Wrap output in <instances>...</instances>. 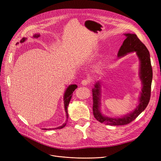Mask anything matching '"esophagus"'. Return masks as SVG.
Here are the masks:
<instances>
[{"mask_svg": "<svg viewBox=\"0 0 161 161\" xmlns=\"http://www.w3.org/2000/svg\"><path fill=\"white\" fill-rule=\"evenodd\" d=\"M90 83V80L89 79H85V80H83L81 81V84L83 86H87L88 84Z\"/></svg>", "mask_w": 161, "mask_h": 161, "instance_id": "34e87169", "label": "esophagus"}]
</instances>
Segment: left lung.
Listing matches in <instances>:
<instances>
[{
    "mask_svg": "<svg viewBox=\"0 0 161 161\" xmlns=\"http://www.w3.org/2000/svg\"><path fill=\"white\" fill-rule=\"evenodd\" d=\"M124 35L126 38L118 52L117 57H121L129 53L136 52L140 62L139 75L142 83V89L138 105L133 112L121 117H109L104 115L100 112V85L99 81L95 84L94 88L92 89L93 115L97 121L107 125L117 126L130 123L144 110L150 100L153 70L149 51L137 37L136 35L130 33Z\"/></svg>",
    "mask_w": 161,
    "mask_h": 161,
    "instance_id": "8db88e82",
    "label": "left lung"
}]
</instances>
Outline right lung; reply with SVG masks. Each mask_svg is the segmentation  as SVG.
Segmentation results:
<instances>
[{"mask_svg":"<svg viewBox=\"0 0 161 161\" xmlns=\"http://www.w3.org/2000/svg\"><path fill=\"white\" fill-rule=\"evenodd\" d=\"M39 36H40L39 34H35V35L33 36V38H38ZM26 40H27L26 38H23L21 39V40L20 41V42H21V43H23V42H24ZM77 87H78V86L75 85V84H73V85H70L66 89L65 92L64 94V97H63L64 98V109H65V112H66V116L67 117V119H68V117H69V114H68V106H69V104L70 99L72 98L73 92ZM66 123H64L63 125H61L60 126H58V127H57V128H55V129H63L66 126ZM51 129H49V130H51ZM44 130H48V129H44Z\"/></svg>","mask_w":161,"mask_h":161,"instance_id":"1","label":"right lung"}]
</instances>
